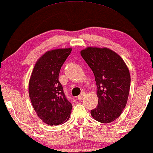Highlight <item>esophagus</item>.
I'll return each mask as SVG.
<instances>
[{
	"instance_id": "esophagus-1",
	"label": "esophagus",
	"mask_w": 153,
	"mask_h": 153,
	"mask_svg": "<svg viewBox=\"0 0 153 153\" xmlns=\"http://www.w3.org/2000/svg\"><path fill=\"white\" fill-rule=\"evenodd\" d=\"M85 93H82L81 95H79L78 96V97H77V98H78V100H82V99L83 98V97L85 96Z\"/></svg>"
}]
</instances>
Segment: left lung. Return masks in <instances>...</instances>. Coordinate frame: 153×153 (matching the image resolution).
Wrapping results in <instances>:
<instances>
[{
	"label": "left lung",
	"instance_id": "8db88e82",
	"mask_svg": "<svg viewBox=\"0 0 153 153\" xmlns=\"http://www.w3.org/2000/svg\"><path fill=\"white\" fill-rule=\"evenodd\" d=\"M81 55L94 74L98 105L91 111L101 123H110L120 117L126 105L130 75L124 60L108 48H87Z\"/></svg>",
	"mask_w": 153,
	"mask_h": 153
}]
</instances>
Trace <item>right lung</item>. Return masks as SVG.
<instances>
[{"label": "right lung", "mask_w": 153, "mask_h": 153, "mask_svg": "<svg viewBox=\"0 0 153 153\" xmlns=\"http://www.w3.org/2000/svg\"><path fill=\"white\" fill-rule=\"evenodd\" d=\"M71 51V48L48 51L37 60L29 80V95L34 110L50 126L62 124L71 116L72 105L58 76Z\"/></svg>", "instance_id": "obj_1"}]
</instances>
